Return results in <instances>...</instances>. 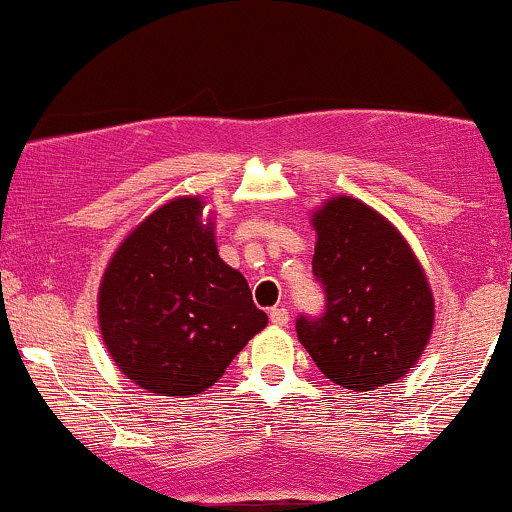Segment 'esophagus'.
<instances>
[{"label":"esophagus","mask_w":512,"mask_h":512,"mask_svg":"<svg viewBox=\"0 0 512 512\" xmlns=\"http://www.w3.org/2000/svg\"><path fill=\"white\" fill-rule=\"evenodd\" d=\"M269 319H272V324L276 326H286L291 315H288L286 307H272V310H269Z\"/></svg>","instance_id":"34e87169"}]
</instances>
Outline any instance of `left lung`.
<instances>
[{"label":"left lung","mask_w":512,"mask_h":512,"mask_svg":"<svg viewBox=\"0 0 512 512\" xmlns=\"http://www.w3.org/2000/svg\"><path fill=\"white\" fill-rule=\"evenodd\" d=\"M312 226V272L326 305L319 317H298L300 343L338 386L393 384L420 360L434 326L422 264L396 226L355 197L326 200Z\"/></svg>","instance_id":"8db88e82"}]
</instances>
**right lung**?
I'll list each match as a JSON object with an SVG mask.
<instances>
[{"mask_svg": "<svg viewBox=\"0 0 512 512\" xmlns=\"http://www.w3.org/2000/svg\"><path fill=\"white\" fill-rule=\"evenodd\" d=\"M200 197H176L135 226L100 283V329L140 389L195 396L217 381L267 315L219 257Z\"/></svg>", "mask_w": 512, "mask_h": 512, "instance_id": "1", "label": "right lung"}]
</instances>
